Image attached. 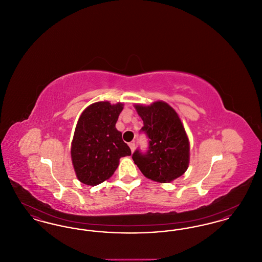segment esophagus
<instances>
[{
    "instance_id": "1",
    "label": "esophagus",
    "mask_w": 262,
    "mask_h": 262,
    "mask_svg": "<svg viewBox=\"0 0 262 262\" xmlns=\"http://www.w3.org/2000/svg\"><path fill=\"white\" fill-rule=\"evenodd\" d=\"M128 146H129V148L132 150V152H134V150L136 148V143L134 141H132V142L128 143Z\"/></svg>"
}]
</instances>
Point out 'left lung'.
I'll return each instance as SVG.
<instances>
[{
  "instance_id": "obj_1",
  "label": "left lung",
  "mask_w": 262,
  "mask_h": 262,
  "mask_svg": "<svg viewBox=\"0 0 262 262\" xmlns=\"http://www.w3.org/2000/svg\"><path fill=\"white\" fill-rule=\"evenodd\" d=\"M136 109L143 121L140 133L148 137V149L136 150L133 160L152 181H174L187 171L189 162V142L178 114L162 101L136 105Z\"/></svg>"
}]
</instances>
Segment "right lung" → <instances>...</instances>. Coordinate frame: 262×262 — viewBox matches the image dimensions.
<instances>
[{"label": "right lung", "instance_id": "add662e5", "mask_svg": "<svg viewBox=\"0 0 262 262\" xmlns=\"http://www.w3.org/2000/svg\"><path fill=\"white\" fill-rule=\"evenodd\" d=\"M124 105L97 102L79 118L72 143V160L77 179L88 186H97L112 177L121 157L132 151L116 128Z\"/></svg>", "mask_w": 262, "mask_h": 262}]
</instances>
